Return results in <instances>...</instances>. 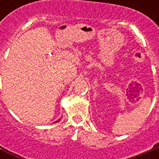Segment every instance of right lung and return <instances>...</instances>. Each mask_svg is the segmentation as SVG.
Wrapping results in <instances>:
<instances>
[{
    "label": "right lung",
    "instance_id": "add662e5",
    "mask_svg": "<svg viewBox=\"0 0 159 159\" xmlns=\"http://www.w3.org/2000/svg\"><path fill=\"white\" fill-rule=\"evenodd\" d=\"M59 120H60V119H58L57 121H56V123H57V122H58V121H59Z\"/></svg>",
    "mask_w": 159,
    "mask_h": 159
}]
</instances>
